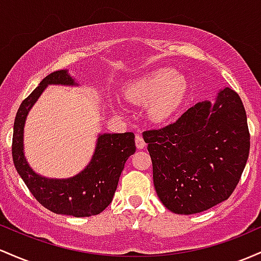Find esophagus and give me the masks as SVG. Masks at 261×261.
Returning <instances> with one entry per match:
<instances>
[{
    "mask_svg": "<svg viewBox=\"0 0 261 261\" xmlns=\"http://www.w3.org/2000/svg\"><path fill=\"white\" fill-rule=\"evenodd\" d=\"M136 146L138 149H143L145 146L144 139H143V137L140 136V134H137L136 136Z\"/></svg>",
    "mask_w": 261,
    "mask_h": 261,
    "instance_id": "34e87169",
    "label": "esophagus"
}]
</instances>
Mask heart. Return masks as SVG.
Here are the masks:
<instances>
[{"mask_svg":"<svg viewBox=\"0 0 261 261\" xmlns=\"http://www.w3.org/2000/svg\"><path fill=\"white\" fill-rule=\"evenodd\" d=\"M186 81L170 69H159L143 76L125 90L128 99L149 106V116L156 123L174 117L185 98Z\"/></svg>","mask_w":261,"mask_h":261,"instance_id":"heart-1","label":"heart"}]
</instances>
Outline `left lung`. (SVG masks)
I'll return each instance as SVG.
<instances>
[{"label": "left lung", "mask_w": 261, "mask_h": 261, "mask_svg": "<svg viewBox=\"0 0 261 261\" xmlns=\"http://www.w3.org/2000/svg\"><path fill=\"white\" fill-rule=\"evenodd\" d=\"M153 180L164 206L194 215L227 200L245 168L250 136L238 93L224 87L215 101L189 108L176 122L146 130Z\"/></svg>", "instance_id": "1"}]
</instances>
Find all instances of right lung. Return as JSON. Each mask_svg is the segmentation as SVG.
<instances>
[{
    "instance_id": "1",
    "label": "right lung",
    "mask_w": 261,
    "mask_h": 261,
    "mask_svg": "<svg viewBox=\"0 0 261 261\" xmlns=\"http://www.w3.org/2000/svg\"><path fill=\"white\" fill-rule=\"evenodd\" d=\"M49 85L79 86V83L67 70H58L44 77L20 103L13 127L14 166L36 200L51 212L72 217L98 215L112 202L124 164L136 151L134 134L132 132L98 134L91 160L75 176L50 178L37 174L24 156V124L29 111Z\"/></svg>"
}]
</instances>
